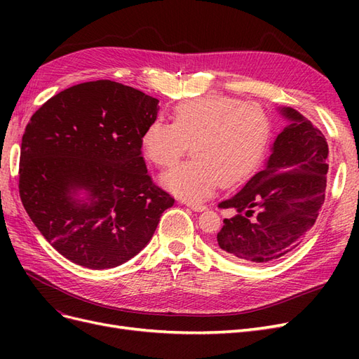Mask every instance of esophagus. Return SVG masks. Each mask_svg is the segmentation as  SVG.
Wrapping results in <instances>:
<instances>
[{
    "label": "esophagus",
    "instance_id": "obj_1",
    "mask_svg": "<svg viewBox=\"0 0 359 359\" xmlns=\"http://www.w3.org/2000/svg\"><path fill=\"white\" fill-rule=\"evenodd\" d=\"M189 206H190V208L193 210V211H198V212H202V211H205L206 210V205H203V203H196V202H194V203H187Z\"/></svg>",
    "mask_w": 359,
    "mask_h": 359
}]
</instances>
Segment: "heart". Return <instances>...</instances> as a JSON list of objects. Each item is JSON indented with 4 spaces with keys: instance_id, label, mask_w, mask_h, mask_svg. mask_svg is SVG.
<instances>
[{
    "instance_id": "obj_1",
    "label": "heart",
    "mask_w": 359,
    "mask_h": 359,
    "mask_svg": "<svg viewBox=\"0 0 359 359\" xmlns=\"http://www.w3.org/2000/svg\"><path fill=\"white\" fill-rule=\"evenodd\" d=\"M273 127L256 103L211 95L177 106L173 123L156 119L142 136L145 156L158 168H173L187 154L193 158L168 172L165 186L189 201L203 199L222 182L232 187L260 166Z\"/></svg>"
}]
</instances>
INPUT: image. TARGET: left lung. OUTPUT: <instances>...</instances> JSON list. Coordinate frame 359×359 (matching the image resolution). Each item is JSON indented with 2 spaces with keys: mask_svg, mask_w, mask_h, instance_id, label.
Returning <instances> with one entry per match:
<instances>
[{
  "mask_svg": "<svg viewBox=\"0 0 359 359\" xmlns=\"http://www.w3.org/2000/svg\"><path fill=\"white\" fill-rule=\"evenodd\" d=\"M280 112L289 123L277 136L266 166L233 198L219 203L236 214L223 220L217 245L247 262L266 264L298 247L325 201L327 139L298 111L283 107Z\"/></svg>",
  "mask_w": 359,
  "mask_h": 359,
  "instance_id": "1",
  "label": "left lung"
}]
</instances>
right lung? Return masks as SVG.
<instances>
[{
    "label": "right lung",
    "instance_id": "1",
    "mask_svg": "<svg viewBox=\"0 0 359 359\" xmlns=\"http://www.w3.org/2000/svg\"><path fill=\"white\" fill-rule=\"evenodd\" d=\"M158 109L154 97L103 79L70 86L31 116L20 145V201L73 264L106 269L127 262L175 202L153 182L142 157V136Z\"/></svg>",
    "mask_w": 359,
    "mask_h": 359
}]
</instances>
